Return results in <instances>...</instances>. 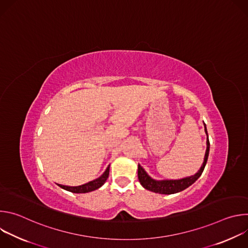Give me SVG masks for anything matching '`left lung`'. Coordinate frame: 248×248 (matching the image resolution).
I'll list each match as a JSON object with an SVG mask.
<instances>
[{
	"instance_id": "1",
	"label": "left lung",
	"mask_w": 248,
	"mask_h": 248,
	"mask_svg": "<svg viewBox=\"0 0 248 248\" xmlns=\"http://www.w3.org/2000/svg\"><path fill=\"white\" fill-rule=\"evenodd\" d=\"M204 124V123H203ZM204 130L207 135V141H206V152L204 156V161L198 171L190 176H186V178L181 179V180H154L153 178L146 172V170L141 167L138 164V169H137V175H138V180L140 185L142 186L145 189L150 190L155 193H160V194H173V193H178L188 186H190L192 184H194L202 174L204 168L206 166L208 156H209V150H210V142H209V138H208V132L206 128V124H204Z\"/></svg>"
}]
</instances>
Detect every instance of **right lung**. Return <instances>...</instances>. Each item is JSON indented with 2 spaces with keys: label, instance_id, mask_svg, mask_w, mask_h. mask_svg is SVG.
Here are the masks:
<instances>
[{
  "label": "right lung",
  "instance_id": "1",
  "mask_svg": "<svg viewBox=\"0 0 248 248\" xmlns=\"http://www.w3.org/2000/svg\"><path fill=\"white\" fill-rule=\"evenodd\" d=\"M109 171H110V165L108 166V168L106 169V170L97 178L96 180H93L92 182H89L87 184H84L82 186H62V185H59L57 184L60 187H62L64 190L74 192V193H87V192H91L93 190H96L98 188H100L107 181L108 176H109Z\"/></svg>",
  "mask_w": 248,
  "mask_h": 248
}]
</instances>
